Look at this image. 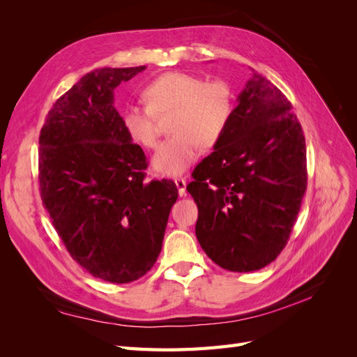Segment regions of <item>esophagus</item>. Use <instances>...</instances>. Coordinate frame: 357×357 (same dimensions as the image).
<instances>
[{"mask_svg": "<svg viewBox=\"0 0 357 357\" xmlns=\"http://www.w3.org/2000/svg\"><path fill=\"white\" fill-rule=\"evenodd\" d=\"M174 183H176V186H177V190H178V195L180 197H183L186 193V180L185 178H176L174 180Z\"/></svg>", "mask_w": 357, "mask_h": 357, "instance_id": "1", "label": "esophagus"}]
</instances>
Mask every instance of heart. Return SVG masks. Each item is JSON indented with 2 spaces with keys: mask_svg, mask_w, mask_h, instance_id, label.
Listing matches in <instances>:
<instances>
[{
  "mask_svg": "<svg viewBox=\"0 0 357 357\" xmlns=\"http://www.w3.org/2000/svg\"><path fill=\"white\" fill-rule=\"evenodd\" d=\"M147 107L126 105L122 123L128 135L144 147L156 146V117H168L169 138L152 158L153 168L165 176H178L201 153V144L219 142L234 113V95L223 80L204 82L197 75L171 71L158 75L143 88Z\"/></svg>",
  "mask_w": 357,
  "mask_h": 357,
  "instance_id": "b5f03b06",
  "label": "heart"
}]
</instances>
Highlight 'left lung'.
Returning <instances> with one entry per match:
<instances>
[{
  "instance_id": "left-lung-1",
  "label": "left lung",
  "mask_w": 357,
  "mask_h": 357,
  "mask_svg": "<svg viewBox=\"0 0 357 357\" xmlns=\"http://www.w3.org/2000/svg\"><path fill=\"white\" fill-rule=\"evenodd\" d=\"M252 71L225 134L188 185L202 250L234 273L275 261L307 189L305 138L291 104Z\"/></svg>"
}]
</instances>
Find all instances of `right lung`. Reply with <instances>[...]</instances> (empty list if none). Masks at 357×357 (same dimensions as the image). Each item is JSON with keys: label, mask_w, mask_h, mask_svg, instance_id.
Here are the masks:
<instances>
[{"label": "right lung", "mask_w": 357, "mask_h": 357, "mask_svg": "<svg viewBox=\"0 0 357 357\" xmlns=\"http://www.w3.org/2000/svg\"><path fill=\"white\" fill-rule=\"evenodd\" d=\"M146 70L98 68L53 104L40 132L43 204L73 259L96 278L131 283L156 262L176 183L147 180L143 149L114 107V89Z\"/></svg>", "instance_id": "1"}]
</instances>
